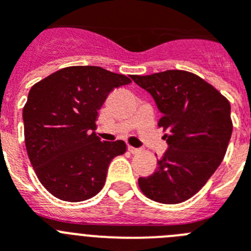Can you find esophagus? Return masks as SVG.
<instances>
[{"instance_id":"obj_1","label":"esophagus","mask_w":251,"mask_h":251,"mask_svg":"<svg viewBox=\"0 0 251 251\" xmlns=\"http://www.w3.org/2000/svg\"><path fill=\"white\" fill-rule=\"evenodd\" d=\"M128 151H129L130 153H133V154H136V153L139 152L138 148H134V147H132V146H128Z\"/></svg>"}]
</instances>
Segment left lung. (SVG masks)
I'll list each match as a JSON object with an SVG mask.
<instances>
[{
    "instance_id": "obj_1",
    "label": "left lung",
    "mask_w": 251,
    "mask_h": 251,
    "mask_svg": "<svg viewBox=\"0 0 251 251\" xmlns=\"http://www.w3.org/2000/svg\"><path fill=\"white\" fill-rule=\"evenodd\" d=\"M156 100L168 150L141 191L156 202H183L200 191L223 162L232 133L230 103L202 77L185 70L130 76Z\"/></svg>"
}]
</instances>
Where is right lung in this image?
<instances>
[{
  "label": "right lung",
  "mask_w": 251,
  "mask_h": 251,
  "mask_svg": "<svg viewBox=\"0 0 251 251\" xmlns=\"http://www.w3.org/2000/svg\"><path fill=\"white\" fill-rule=\"evenodd\" d=\"M129 83L100 66H68L31 88L22 110L26 151L52 196L79 202L103 188L109 163L127 145L100 141L95 121L109 93Z\"/></svg>",
  "instance_id": "1"
}]
</instances>
